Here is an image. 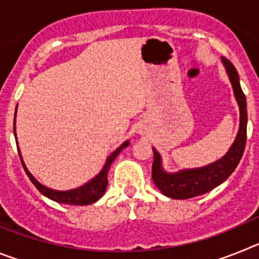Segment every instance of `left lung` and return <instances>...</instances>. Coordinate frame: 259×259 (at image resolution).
Segmentation results:
<instances>
[{
	"label": "left lung",
	"mask_w": 259,
	"mask_h": 259,
	"mask_svg": "<svg viewBox=\"0 0 259 259\" xmlns=\"http://www.w3.org/2000/svg\"><path fill=\"white\" fill-rule=\"evenodd\" d=\"M222 61L226 66L233 87V93L240 107V130L236 140L231 146L227 154L219 161L209 166L196 168V170H183L176 174H167L162 170L161 157L157 150L153 149V153H154V161L152 166L153 182L167 197L187 200V198L197 197L206 192H210L215 187L222 184L235 171L244 154L246 144V123H248L246 98L240 87L239 74L235 66L227 58H222Z\"/></svg>",
	"instance_id": "1"
}]
</instances>
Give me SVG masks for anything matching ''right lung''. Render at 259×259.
Segmentation results:
<instances>
[{
  "instance_id": "add662e5",
  "label": "right lung",
  "mask_w": 259,
  "mask_h": 259,
  "mask_svg": "<svg viewBox=\"0 0 259 259\" xmlns=\"http://www.w3.org/2000/svg\"><path fill=\"white\" fill-rule=\"evenodd\" d=\"M15 114H17V110H15ZM14 134H15V119H14ZM125 146H128V141H125L124 144L119 146L118 149L113 153V154L110 155L107 158L106 163H105L104 168L97 176H96L95 179L91 180L88 184L83 185V187H80V188L72 189V191H66V192H58V191H53V189L47 188L44 185H41L37 180L33 178V176L29 174V171L27 170V167L24 166L22 159V155L19 153V148H18V153H19L20 157V162L23 164V168L26 171L27 176L29 178V180L32 182V184L35 185L36 188L41 192V193L47 196L48 198L50 200L56 201V202L59 203H68V205H89V203L96 202L97 200L104 196L105 191H106L107 187V172H109V168L113 163V161L116 158V155L119 154V152L122 149H124Z\"/></svg>"
}]
</instances>
